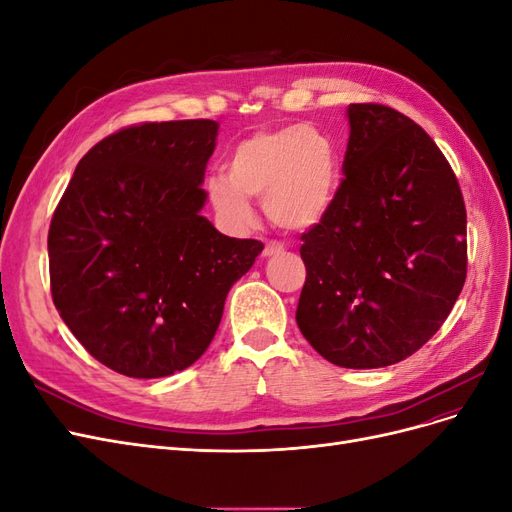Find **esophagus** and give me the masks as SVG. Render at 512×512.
<instances>
[{
	"mask_svg": "<svg viewBox=\"0 0 512 512\" xmlns=\"http://www.w3.org/2000/svg\"><path fill=\"white\" fill-rule=\"evenodd\" d=\"M284 254V245L277 243V241H271L265 245V250H262V256L265 258H273V256H280Z\"/></svg>",
	"mask_w": 512,
	"mask_h": 512,
	"instance_id": "34e87169",
	"label": "esophagus"
}]
</instances>
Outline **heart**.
<instances>
[{
	"mask_svg": "<svg viewBox=\"0 0 512 512\" xmlns=\"http://www.w3.org/2000/svg\"><path fill=\"white\" fill-rule=\"evenodd\" d=\"M339 188V160L331 138L309 123L256 132L226 160V173L205 179V194L228 228L254 222L252 198L286 230H307L324 220Z\"/></svg>",
	"mask_w": 512,
	"mask_h": 512,
	"instance_id": "b5f03b06",
	"label": "heart"
}]
</instances>
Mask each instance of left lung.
<instances>
[{
    "instance_id": "obj_1",
    "label": "left lung",
    "mask_w": 512,
    "mask_h": 512,
    "mask_svg": "<svg viewBox=\"0 0 512 512\" xmlns=\"http://www.w3.org/2000/svg\"><path fill=\"white\" fill-rule=\"evenodd\" d=\"M344 179L303 235L297 324L337 367L408 359L436 333L466 282V207L429 134L382 104H350Z\"/></svg>"
}]
</instances>
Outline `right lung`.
Returning a JSON list of instances; mask_svg holds the SVG:
<instances>
[{"label":"right lung","instance_id":"add662e5","mask_svg":"<svg viewBox=\"0 0 512 512\" xmlns=\"http://www.w3.org/2000/svg\"><path fill=\"white\" fill-rule=\"evenodd\" d=\"M211 119L143 123L106 136L76 166L49 228L53 303L102 365L130 378L196 363L228 290L262 245L205 215Z\"/></svg>","mask_w":512,"mask_h":512}]
</instances>
